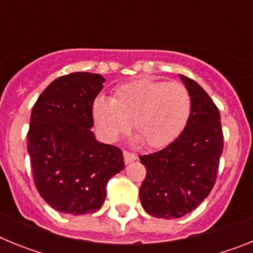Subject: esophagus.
<instances>
[{"label": "esophagus", "mask_w": 253, "mask_h": 253, "mask_svg": "<svg viewBox=\"0 0 253 253\" xmlns=\"http://www.w3.org/2000/svg\"><path fill=\"white\" fill-rule=\"evenodd\" d=\"M123 156H124V162L128 165V163L133 162V161L137 160V156L134 153H131V152H128V151H124L123 152Z\"/></svg>", "instance_id": "obj_1"}]
</instances>
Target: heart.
I'll list each match as a JSON object with an SVG mask.
<instances>
[{
	"label": "heart",
	"instance_id": "1",
	"mask_svg": "<svg viewBox=\"0 0 253 253\" xmlns=\"http://www.w3.org/2000/svg\"><path fill=\"white\" fill-rule=\"evenodd\" d=\"M191 99L184 84L142 78L116 88L110 100L97 97L92 105L96 128L109 142L129 129L149 148H162L184 130Z\"/></svg>",
	"mask_w": 253,
	"mask_h": 253
}]
</instances>
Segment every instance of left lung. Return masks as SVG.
<instances>
[{"instance_id":"1","label":"left lung","mask_w":253,"mask_h":253,"mask_svg":"<svg viewBox=\"0 0 253 253\" xmlns=\"http://www.w3.org/2000/svg\"><path fill=\"white\" fill-rule=\"evenodd\" d=\"M180 77L191 99L187 124L166 148L139 157L147 169L140 203L156 218H181L198 208L215 184L223 152L218 107L200 84Z\"/></svg>"}]
</instances>
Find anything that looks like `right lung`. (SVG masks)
Returning a JSON list of instances; mask_svg holds the SVG:
<instances>
[{
    "label": "right lung",
    "mask_w": 253,
    "mask_h": 253,
    "mask_svg": "<svg viewBox=\"0 0 253 253\" xmlns=\"http://www.w3.org/2000/svg\"><path fill=\"white\" fill-rule=\"evenodd\" d=\"M105 78L97 73L62 76L33 106L28 131L33 180L53 209L68 215L102 207L107 181L124 169L123 152L95 139L92 105Z\"/></svg>",
    "instance_id": "right-lung-1"
}]
</instances>
